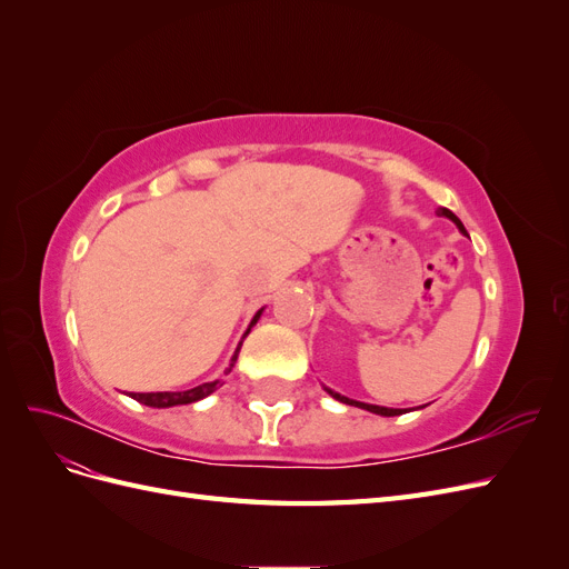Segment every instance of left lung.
I'll return each mask as SVG.
<instances>
[{"label":"left lung","mask_w":569,"mask_h":569,"mask_svg":"<svg viewBox=\"0 0 569 569\" xmlns=\"http://www.w3.org/2000/svg\"><path fill=\"white\" fill-rule=\"evenodd\" d=\"M439 216H446V218H451L456 226L465 232V228H462V222L458 220V216L456 213H451L449 209H439ZM330 391V389H327ZM337 401H341V403H349V406H358V408H366V410H370V412H377V416H387V418H391V416H401L403 410H399V408H382V406H370V403H360V401H351V399H347V396H339V393H335V391H330Z\"/></svg>","instance_id":"obj_1"}]
</instances>
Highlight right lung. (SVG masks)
Returning a JSON list of instances; mask_svg holds the SVG:
<instances>
[{
  "label": "right lung",
  "mask_w": 569,
  "mask_h": 569,
  "mask_svg": "<svg viewBox=\"0 0 569 569\" xmlns=\"http://www.w3.org/2000/svg\"><path fill=\"white\" fill-rule=\"evenodd\" d=\"M258 316H261V311L256 313V318L251 320V325L258 320ZM239 347H242V343H239ZM237 353H239V349H237ZM237 353L232 356V363H230V368L226 370V375L232 370L234 360H237ZM218 385H220V380L206 382V385H199V387L187 389V391H151V393H130V396H132L134 401H140V403H144V406L170 408V406H184V403L201 401V399H206V396H209V393H213V391L218 389Z\"/></svg>",
  "instance_id": "add662e5"
}]
</instances>
